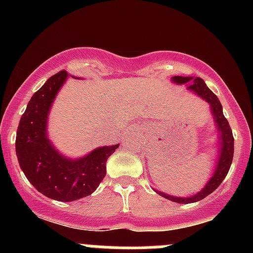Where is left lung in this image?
I'll list each match as a JSON object with an SVG mask.
<instances>
[{
  "mask_svg": "<svg viewBox=\"0 0 253 253\" xmlns=\"http://www.w3.org/2000/svg\"><path fill=\"white\" fill-rule=\"evenodd\" d=\"M172 82L176 84H185L187 82L191 81V84L187 86L188 90L193 91V93L197 94L198 96L206 100L207 103L211 105V115L214 117V122L216 125V129L219 132V154H218V163H216L215 170H214V174L209 178V181L207 182V185L198 193H196L195 196H191V197H176V196H170L167 193H163L160 191L155 190V192L158 195L163 196L167 200L172 201L176 203H193L198 202V201L203 200L207 196L211 195V192L218 188V186L223 182V180L225 178V176L228 175L229 169L231 167V163H233V157H234V137H233V131L230 128V125H229L228 120L225 119L223 114V106H221L220 101H219L218 96L206 85L205 81L202 78L197 77H181V76H175L171 79Z\"/></svg>",
  "mask_w": 253,
  "mask_h": 253,
  "instance_id": "1",
  "label": "left lung"
}]
</instances>
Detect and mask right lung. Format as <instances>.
Instances as JSON below:
<instances>
[{"label":"right lung","mask_w":253,"mask_h":253,"mask_svg":"<svg viewBox=\"0 0 253 253\" xmlns=\"http://www.w3.org/2000/svg\"><path fill=\"white\" fill-rule=\"evenodd\" d=\"M68 73L60 71L32 96L22 115L16 137L20 169L30 183L46 197L71 202L91 195L106 175V160L120 144L94 149L79 159H68L47 137L51 105Z\"/></svg>","instance_id":"obj_1"}]
</instances>
